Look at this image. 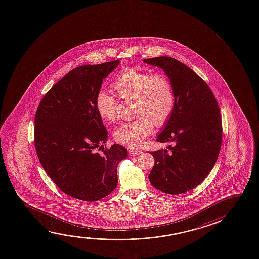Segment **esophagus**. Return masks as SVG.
<instances>
[{"label": "esophagus", "mask_w": 259, "mask_h": 259, "mask_svg": "<svg viewBox=\"0 0 259 259\" xmlns=\"http://www.w3.org/2000/svg\"><path fill=\"white\" fill-rule=\"evenodd\" d=\"M129 152H130V154H132V155H139L143 151L139 150V149H136V148L134 149V148H133V149L129 150Z\"/></svg>", "instance_id": "obj_1"}]
</instances>
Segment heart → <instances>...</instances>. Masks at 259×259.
I'll list each match as a JSON object with an SVG mask.
<instances>
[{
    "label": "heart",
    "mask_w": 259,
    "mask_h": 259,
    "mask_svg": "<svg viewBox=\"0 0 259 259\" xmlns=\"http://www.w3.org/2000/svg\"><path fill=\"white\" fill-rule=\"evenodd\" d=\"M120 99L132 101L135 119L121 124L114 133L115 140L127 147H139L153 129L167 123L174 111L176 95L169 78L154 73L128 69L112 85ZM118 101L109 92L100 91L96 95V110L104 121L116 120Z\"/></svg>",
    "instance_id": "heart-1"
}]
</instances>
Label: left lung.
I'll return each mask as SVG.
<instances>
[{
    "label": "left lung",
    "mask_w": 259,
    "mask_h": 259,
    "mask_svg": "<svg viewBox=\"0 0 259 259\" xmlns=\"http://www.w3.org/2000/svg\"><path fill=\"white\" fill-rule=\"evenodd\" d=\"M163 69L175 91L170 118L157 142L172 143L151 151L155 159L150 182L159 191L179 195L203 182L219 156L223 125L219 106L210 87L192 69L169 56L144 60Z\"/></svg>",
    "instance_id": "8db88e82"
}]
</instances>
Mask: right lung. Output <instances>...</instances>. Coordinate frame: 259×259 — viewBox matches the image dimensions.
Wrapping results in <instances>:
<instances>
[{
	"mask_svg": "<svg viewBox=\"0 0 259 259\" xmlns=\"http://www.w3.org/2000/svg\"><path fill=\"white\" fill-rule=\"evenodd\" d=\"M119 60L74 68L40 101L34 144L40 163L64 194L95 202L117 186V166L127 150L115 144L104 150L108 131L96 110V95ZM103 148L100 155L95 151Z\"/></svg>",
	"mask_w": 259,
	"mask_h": 259,
	"instance_id": "right-lung-1",
	"label": "right lung"
}]
</instances>
